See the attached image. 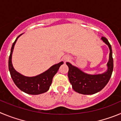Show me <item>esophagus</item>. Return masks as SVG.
Masks as SVG:
<instances>
[{"label":"esophagus","mask_w":121,"mask_h":121,"mask_svg":"<svg viewBox=\"0 0 121 121\" xmlns=\"http://www.w3.org/2000/svg\"><path fill=\"white\" fill-rule=\"evenodd\" d=\"M66 61H67V60H68V59H66Z\"/></svg>","instance_id":"esophagus-1"}]
</instances>
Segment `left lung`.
Returning <instances> with one entry per match:
<instances>
[{
    "label": "left lung",
    "mask_w": 121,
    "mask_h": 121,
    "mask_svg": "<svg viewBox=\"0 0 121 121\" xmlns=\"http://www.w3.org/2000/svg\"><path fill=\"white\" fill-rule=\"evenodd\" d=\"M101 39L108 45L110 49L109 60L107 63L108 69L105 73L98 75L85 73L79 69L67 62L69 67L68 78L72 88L75 92L83 95H92L101 91L109 81L113 69V60L112 50L108 40L104 37Z\"/></svg>",
    "instance_id": "8db88e82"
}]
</instances>
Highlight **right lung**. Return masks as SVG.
<instances>
[{"instance_id": "obj_1", "label": "right lung", "mask_w": 121, "mask_h": 121, "mask_svg": "<svg viewBox=\"0 0 121 121\" xmlns=\"http://www.w3.org/2000/svg\"><path fill=\"white\" fill-rule=\"evenodd\" d=\"M21 35L20 34L17 37L15 42L13 43L11 49V53L8 60V68L11 77L17 87L25 93L30 95L42 94L46 92L49 90L50 86L52 82L53 77L57 72L61 65H63V62L61 61L56 65H54L50 67L48 70L35 77H25L17 72L14 69L12 65L11 58L16 41Z\"/></svg>"}]
</instances>
